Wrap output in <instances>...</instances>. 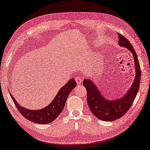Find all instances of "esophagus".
Listing matches in <instances>:
<instances>
[{"label":"esophagus","instance_id":"34e87169","mask_svg":"<svg viewBox=\"0 0 150 150\" xmlns=\"http://www.w3.org/2000/svg\"><path fill=\"white\" fill-rule=\"evenodd\" d=\"M75 80L78 85H81V83H82V78L81 76H77V77H76Z\"/></svg>","mask_w":150,"mask_h":150}]
</instances>
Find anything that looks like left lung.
Here are the masks:
<instances>
[{
    "label": "left lung",
    "mask_w": 150,
    "mask_h": 150,
    "mask_svg": "<svg viewBox=\"0 0 150 150\" xmlns=\"http://www.w3.org/2000/svg\"><path fill=\"white\" fill-rule=\"evenodd\" d=\"M119 45L125 46L133 54L135 60L136 75L132 85L125 96L115 100H106L90 79H85L83 85L86 89L87 103L90 111L96 117L104 121H113L123 116L129 110L139 89L141 67L137 54L129 41L122 34H118Z\"/></svg>",
    "instance_id": "1"
}]
</instances>
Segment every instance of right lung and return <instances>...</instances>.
Segmentation results:
<instances>
[{
  "label": "right lung",
  "mask_w": 150,
  "mask_h": 150,
  "mask_svg": "<svg viewBox=\"0 0 150 150\" xmlns=\"http://www.w3.org/2000/svg\"><path fill=\"white\" fill-rule=\"evenodd\" d=\"M77 85L74 79H71L58 92L57 96L50 105L45 108L39 110H29L28 109L21 107L17 103L13 96L10 92V96L15 104L18 111L24 117L39 124H47L52 122L55 120L60 113L62 111L66 103L69 94Z\"/></svg>",
  "instance_id": "1"
}]
</instances>
